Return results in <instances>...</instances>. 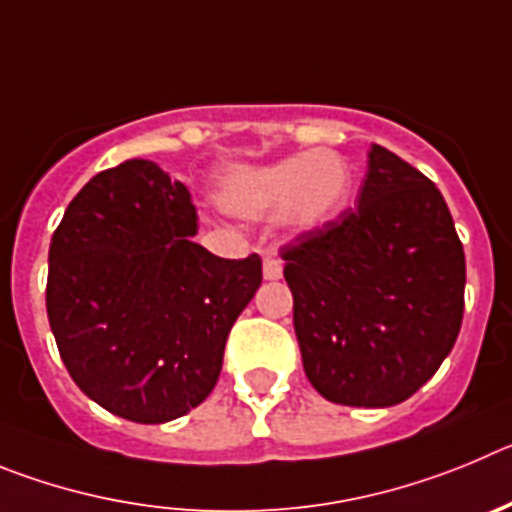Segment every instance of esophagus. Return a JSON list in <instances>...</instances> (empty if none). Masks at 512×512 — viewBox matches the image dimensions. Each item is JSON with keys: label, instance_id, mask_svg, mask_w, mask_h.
I'll use <instances>...</instances> for the list:
<instances>
[{"label": "esophagus", "instance_id": "obj_1", "mask_svg": "<svg viewBox=\"0 0 512 512\" xmlns=\"http://www.w3.org/2000/svg\"><path fill=\"white\" fill-rule=\"evenodd\" d=\"M262 275H265V280L283 278V262L278 257H265V262H262Z\"/></svg>", "mask_w": 512, "mask_h": 512}]
</instances>
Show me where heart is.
<instances>
[{
    "instance_id": "heart-1",
    "label": "heart",
    "mask_w": 512,
    "mask_h": 512,
    "mask_svg": "<svg viewBox=\"0 0 512 512\" xmlns=\"http://www.w3.org/2000/svg\"><path fill=\"white\" fill-rule=\"evenodd\" d=\"M352 170L334 150L296 153L262 168H237L216 183V204L239 219L278 216L293 232H313L347 206Z\"/></svg>"
}]
</instances>
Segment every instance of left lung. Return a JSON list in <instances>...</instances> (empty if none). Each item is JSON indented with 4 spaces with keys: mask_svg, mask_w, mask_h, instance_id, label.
Here are the masks:
<instances>
[{
    "mask_svg": "<svg viewBox=\"0 0 512 512\" xmlns=\"http://www.w3.org/2000/svg\"><path fill=\"white\" fill-rule=\"evenodd\" d=\"M303 370L326 400L388 408L434 377L464 316V247L421 170L370 147L357 206L280 247Z\"/></svg>",
    "mask_w": 512,
    "mask_h": 512,
    "instance_id": "1",
    "label": "left lung"
}]
</instances>
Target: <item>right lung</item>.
Listing matches in <instances>:
<instances>
[{
	"label": "right lung",
	"instance_id": "add662e5",
	"mask_svg": "<svg viewBox=\"0 0 512 512\" xmlns=\"http://www.w3.org/2000/svg\"><path fill=\"white\" fill-rule=\"evenodd\" d=\"M196 229L188 188L135 158L96 173L53 232L50 329L73 382L114 416L165 423L204 403L260 288V255H211Z\"/></svg>",
	"mask_w": 512,
	"mask_h": 512
}]
</instances>
